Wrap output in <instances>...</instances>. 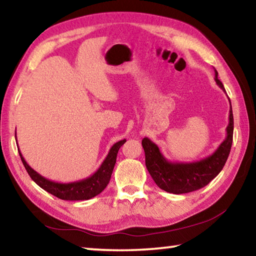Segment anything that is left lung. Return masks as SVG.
I'll use <instances>...</instances> for the list:
<instances>
[{"mask_svg":"<svg viewBox=\"0 0 256 256\" xmlns=\"http://www.w3.org/2000/svg\"><path fill=\"white\" fill-rule=\"evenodd\" d=\"M214 80L224 92L218 72L214 70ZM230 102V99H229ZM227 136L214 154L194 162H172L164 157L158 146L148 138L142 140L146 154V166L154 183L160 188L172 194H184L204 188L219 174L227 162L232 144L234 116L230 104Z\"/></svg>","mask_w":256,"mask_h":256,"instance_id":"8db88e82","label":"left lung"}]
</instances>
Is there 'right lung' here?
Returning a JSON list of instances; mask_svg holds the SVG:
<instances>
[{"mask_svg": "<svg viewBox=\"0 0 256 256\" xmlns=\"http://www.w3.org/2000/svg\"><path fill=\"white\" fill-rule=\"evenodd\" d=\"M126 140H120L112 146L110 152H108L107 157L104 160L100 167L98 168L97 172L92 174V176L86 177L84 180L72 182V183H58V182H54L50 180L45 178L44 176L38 174L36 170H34L32 167L29 166L26 162L24 158L21 154L19 150L20 158L22 160V164L28 172L29 176L32 180L36 183L38 186H40L42 190L46 192L53 194L54 196L60 198V200L66 201H82V200H89L98 194H100L107 184L110 183V176L112 170H114L116 157H118V152L120 146H122Z\"/></svg>", "mask_w": 256, "mask_h": 256, "instance_id": "right-lung-1", "label": "right lung"}]
</instances>
